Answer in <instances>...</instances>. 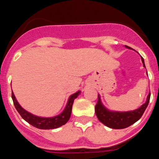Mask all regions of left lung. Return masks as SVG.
<instances>
[{"mask_svg":"<svg viewBox=\"0 0 159 159\" xmlns=\"http://www.w3.org/2000/svg\"><path fill=\"white\" fill-rule=\"evenodd\" d=\"M125 48L132 49L127 45H125ZM141 61L143 63V67L146 68L143 57H141ZM149 98H150V93H149L148 96H147L146 102L143 103L138 108L129 111H111L107 108L102 102L100 95L98 94V102L95 107L96 114L98 120L102 123H103L107 127L111 128V129H125V128L130 126L140 119L146 108L148 106Z\"/></svg>","mask_w":159,"mask_h":159,"instance_id":"1","label":"left lung"}]
</instances>
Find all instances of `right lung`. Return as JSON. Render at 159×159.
I'll return each mask as SVG.
<instances>
[{
  "label": "right lung",
  "instance_id": "add662e5",
  "mask_svg": "<svg viewBox=\"0 0 159 159\" xmlns=\"http://www.w3.org/2000/svg\"><path fill=\"white\" fill-rule=\"evenodd\" d=\"M80 93H81V90H78L75 93L71 95L68 98L66 107L61 114L54 116H50V117L36 116V115L33 114L25 109H24L20 105L19 102L17 101L12 90V98L16 110L21 115V117L29 124L39 129H54L62 126L69 121L71 114H72V108L74 100L79 96Z\"/></svg>",
  "mask_w": 159,
  "mask_h": 159
}]
</instances>
